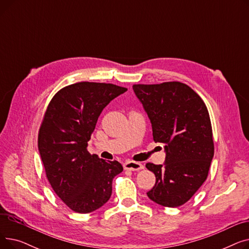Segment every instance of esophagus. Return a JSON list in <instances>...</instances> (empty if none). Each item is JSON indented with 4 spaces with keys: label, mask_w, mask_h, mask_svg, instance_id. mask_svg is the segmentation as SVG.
Here are the masks:
<instances>
[{
    "label": "esophagus",
    "mask_w": 249,
    "mask_h": 249,
    "mask_svg": "<svg viewBox=\"0 0 249 249\" xmlns=\"http://www.w3.org/2000/svg\"><path fill=\"white\" fill-rule=\"evenodd\" d=\"M124 169H128V171H140V169L143 168V164L137 161H126L124 164Z\"/></svg>",
    "instance_id": "obj_1"
}]
</instances>
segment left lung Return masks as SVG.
Instances as JSON below:
<instances>
[{
    "label": "left lung",
    "instance_id": "obj_1",
    "mask_svg": "<svg viewBox=\"0 0 249 249\" xmlns=\"http://www.w3.org/2000/svg\"><path fill=\"white\" fill-rule=\"evenodd\" d=\"M133 90L149 118L153 140L165 151L163 164L146 163L156 178L148 198L169 208L184 205L204 184L214 156L208 109L179 82L134 85Z\"/></svg>",
    "mask_w": 249,
    "mask_h": 249
}]
</instances>
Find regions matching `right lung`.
Here are the masks:
<instances>
[{
  "label": "right lung",
  "mask_w": 249,
  "mask_h": 249,
  "mask_svg": "<svg viewBox=\"0 0 249 249\" xmlns=\"http://www.w3.org/2000/svg\"><path fill=\"white\" fill-rule=\"evenodd\" d=\"M127 90L112 84L82 82L58 90L50 101L38 134V149L49 184L72 211L89 213L106 204L117 160L91 155L87 147L103 109Z\"/></svg>",
  "instance_id": "obj_1"
}]
</instances>
